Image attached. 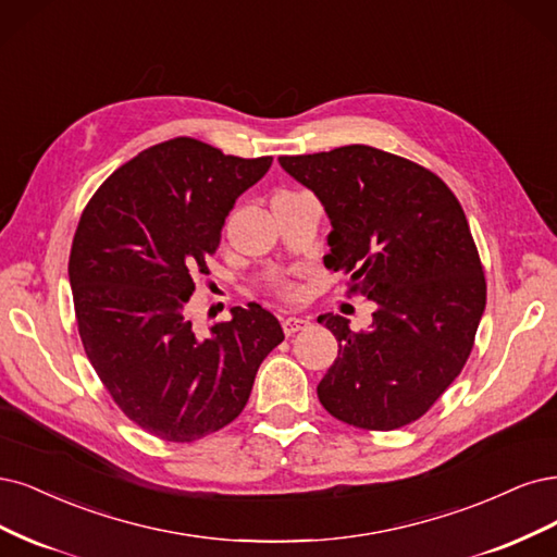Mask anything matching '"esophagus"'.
Returning <instances> with one entry per match:
<instances>
[{
  "mask_svg": "<svg viewBox=\"0 0 557 557\" xmlns=\"http://www.w3.org/2000/svg\"><path fill=\"white\" fill-rule=\"evenodd\" d=\"M308 326H310L308 317H284L282 319V329H284L286 335H294V333L308 329Z\"/></svg>",
  "mask_w": 557,
  "mask_h": 557,
  "instance_id": "obj_1",
  "label": "esophagus"
}]
</instances>
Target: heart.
<instances>
[{
	"mask_svg": "<svg viewBox=\"0 0 557 557\" xmlns=\"http://www.w3.org/2000/svg\"><path fill=\"white\" fill-rule=\"evenodd\" d=\"M282 296H286V298H292V296H296V289L292 284H284L282 286Z\"/></svg>",
	"mask_w": 557,
	"mask_h": 557,
	"instance_id": "obj_1",
	"label": "heart"
}]
</instances>
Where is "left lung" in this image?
<instances>
[{
    "label": "left lung",
    "mask_w": 557,
    "mask_h": 557,
    "mask_svg": "<svg viewBox=\"0 0 557 557\" xmlns=\"http://www.w3.org/2000/svg\"><path fill=\"white\" fill-rule=\"evenodd\" d=\"M314 191L333 231L324 265L376 305L368 331L339 314L319 324L339 343L317 396L363 430L421 419L472 351L486 280L468 218L435 173L370 146L280 157Z\"/></svg>",
    "instance_id": "1"
}]
</instances>
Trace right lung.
<instances>
[{
  "mask_svg": "<svg viewBox=\"0 0 557 557\" xmlns=\"http://www.w3.org/2000/svg\"><path fill=\"white\" fill-rule=\"evenodd\" d=\"M271 164L181 136L120 166L81 214L69 282L85 354L115 405L159 440L194 442L228 425L284 339L257 302L206 337L185 312L226 214Z\"/></svg>",
  "mask_w": 557,
  "mask_h": 557,
  "instance_id": "right-lung-1",
  "label": "right lung"
}]
</instances>
